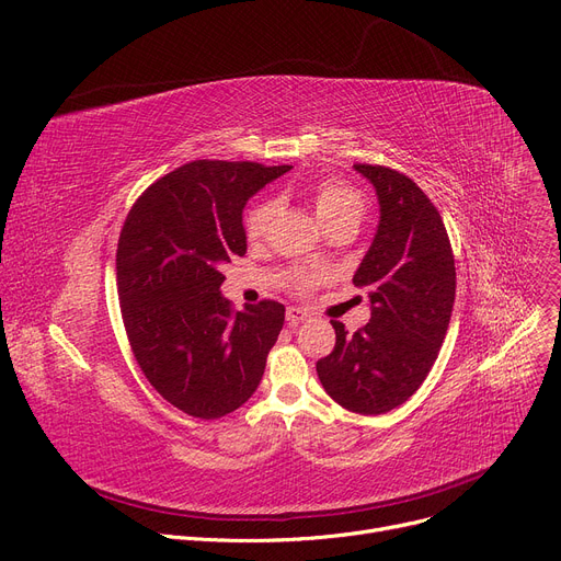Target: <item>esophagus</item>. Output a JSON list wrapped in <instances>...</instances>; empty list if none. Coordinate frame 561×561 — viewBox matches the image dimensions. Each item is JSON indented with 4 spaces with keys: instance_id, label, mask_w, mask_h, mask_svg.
<instances>
[{
    "instance_id": "obj_1",
    "label": "esophagus",
    "mask_w": 561,
    "mask_h": 561,
    "mask_svg": "<svg viewBox=\"0 0 561 561\" xmlns=\"http://www.w3.org/2000/svg\"><path fill=\"white\" fill-rule=\"evenodd\" d=\"M285 319H287V325H289V328H296L299 323H304V321L310 319V312L304 310V308H294V306H291V308H287Z\"/></svg>"
}]
</instances>
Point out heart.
<instances>
[{
    "mask_svg": "<svg viewBox=\"0 0 561 561\" xmlns=\"http://www.w3.org/2000/svg\"><path fill=\"white\" fill-rule=\"evenodd\" d=\"M310 204L312 210L317 215V219L321 221V226H331L335 221H344V219H353L359 221L362 213H365V202L357 190H353L346 183L340 181H319L310 187ZM274 217V204L272 202H260L255 204L249 213H247V236L249 240H260L262 236L267 233V226ZM317 274H296L294 276V287H310L312 283H317Z\"/></svg>",
    "mask_w": 561,
    "mask_h": 561,
    "instance_id": "1",
    "label": "heart"
}]
</instances>
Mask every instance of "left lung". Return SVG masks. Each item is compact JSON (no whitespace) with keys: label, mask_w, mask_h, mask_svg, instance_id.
<instances>
[{"label":"left lung","mask_w":561,"mask_h":561,"mask_svg":"<svg viewBox=\"0 0 561 561\" xmlns=\"http://www.w3.org/2000/svg\"><path fill=\"white\" fill-rule=\"evenodd\" d=\"M378 196V226L353 283L369 294L371 319L317 362L328 397L357 414L403 405L433 369L455 304V260L442 215L405 174L353 164Z\"/></svg>","instance_id":"obj_1"}]
</instances>
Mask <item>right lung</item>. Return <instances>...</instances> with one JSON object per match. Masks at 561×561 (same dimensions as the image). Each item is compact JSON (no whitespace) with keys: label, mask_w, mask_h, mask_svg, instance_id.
I'll use <instances>...</instances> for the list:
<instances>
[{"label":"right lung","mask_w":561,"mask_h":561,"mask_svg":"<svg viewBox=\"0 0 561 561\" xmlns=\"http://www.w3.org/2000/svg\"><path fill=\"white\" fill-rule=\"evenodd\" d=\"M289 164L194 160L130 208L117 244V291L130 348L164 401L196 419L244 405L265 374L285 308L233 312L221 265L247 253V202Z\"/></svg>","instance_id":"right-lung-1"}]
</instances>
